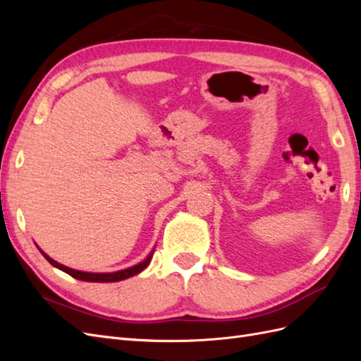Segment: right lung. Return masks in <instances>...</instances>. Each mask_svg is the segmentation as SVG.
<instances>
[{
  "label": "right lung",
  "mask_w": 361,
  "mask_h": 361,
  "mask_svg": "<svg viewBox=\"0 0 361 361\" xmlns=\"http://www.w3.org/2000/svg\"><path fill=\"white\" fill-rule=\"evenodd\" d=\"M36 247L39 248V251L43 255V257H45L52 267L61 269L63 272H66V274L72 276L73 279H78V280H82V281H94V283H113V281L126 280L129 277L140 274L141 271H143L145 268H147V265L150 264V260H152V256H154V251H155V250H152L150 253H149V256L145 260H141L140 264H137L134 267H129V268L114 271V272H87V271H78V269H73V268H69V267H64V265L59 264L57 260H54L52 257H49L45 253V251L40 250V247L37 244H36Z\"/></svg>",
  "instance_id": "obj_1"
}]
</instances>
